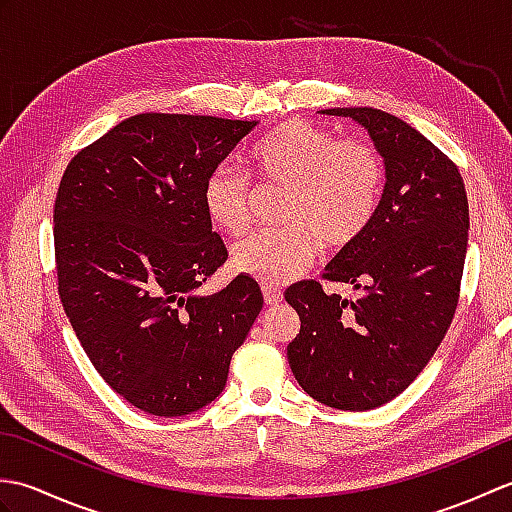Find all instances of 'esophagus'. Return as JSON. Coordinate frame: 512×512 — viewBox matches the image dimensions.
Masks as SVG:
<instances>
[{
  "label": "esophagus",
  "mask_w": 512,
  "mask_h": 512,
  "mask_svg": "<svg viewBox=\"0 0 512 512\" xmlns=\"http://www.w3.org/2000/svg\"><path fill=\"white\" fill-rule=\"evenodd\" d=\"M262 292H264V301L266 306H277V303L284 299V295H281V290L270 286V284H262Z\"/></svg>",
  "instance_id": "34e87169"
}]
</instances>
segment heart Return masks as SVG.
<instances>
[{
  "label": "heart",
  "instance_id": "obj_1",
  "mask_svg": "<svg viewBox=\"0 0 512 512\" xmlns=\"http://www.w3.org/2000/svg\"><path fill=\"white\" fill-rule=\"evenodd\" d=\"M248 165L264 187H284L279 222L284 226L244 237L233 246L237 273L281 284L310 266L321 244L341 250L372 224L383 198L385 165L363 140H336L328 129L286 121L250 149ZM255 191L242 171L215 167L202 184L209 220L239 235L250 224Z\"/></svg>",
  "mask_w": 512,
  "mask_h": 512
}]
</instances>
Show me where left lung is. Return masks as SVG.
<instances>
[{"label": "left lung", "instance_id": "1", "mask_svg": "<svg viewBox=\"0 0 512 512\" xmlns=\"http://www.w3.org/2000/svg\"><path fill=\"white\" fill-rule=\"evenodd\" d=\"M372 136L385 189L367 231L341 248L323 279L361 295H325L319 281L286 290L301 330L288 363L306 394L343 411H367L402 394L447 334L460 299L469 200L455 162L398 116L334 107Z\"/></svg>", "mask_w": 512, "mask_h": 512}]
</instances>
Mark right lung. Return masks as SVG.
Wrapping results in <instances>:
<instances>
[{
  "instance_id": "right-lung-1",
  "label": "right lung",
  "mask_w": 512,
  "mask_h": 512,
  "mask_svg": "<svg viewBox=\"0 0 512 512\" xmlns=\"http://www.w3.org/2000/svg\"><path fill=\"white\" fill-rule=\"evenodd\" d=\"M255 125L136 114L63 171L54 200L59 299L96 372L140 411L184 416L220 396L264 306L246 275L195 295L228 257L202 184Z\"/></svg>"
}]
</instances>
